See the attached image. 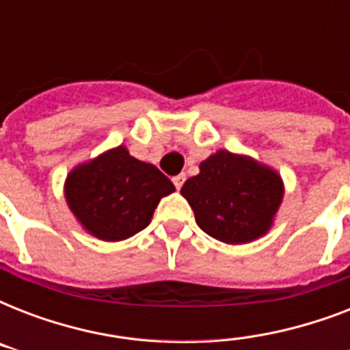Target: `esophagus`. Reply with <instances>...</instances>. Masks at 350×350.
<instances>
[{
  "label": "esophagus",
  "instance_id": "1",
  "mask_svg": "<svg viewBox=\"0 0 350 350\" xmlns=\"http://www.w3.org/2000/svg\"><path fill=\"white\" fill-rule=\"evenodd\" d=\"M185 180H187L185 174H178V176H174V178H172V181H174V187L178 189V191H180L181 187H183Z\"/></svg>",
  "mask_w": 350,
  "mask_h": 350
}]
</instances>
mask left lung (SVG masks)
Instances as JSON below:
<instances>
[{
  "label": "left lung",
  "instance_id": "8db88e82",
  "mask_svg": "<svg viewBox=\"0 0 350 350\" xmlns=\"http://www.w3.org/2000/svg\"><path fill=\"white\" fill-rule=\"evenodd\" d=\"M203 232L224 241L249 243L269 230L283 198L282 178L247 156L219 150L181 187Z\"/></svg>",
  "mask_w": 350,
  "mask_h": 350
}]
</instances>
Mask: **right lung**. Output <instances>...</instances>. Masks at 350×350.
<instances>
[{"instance_id": "1", "label": "right lung", "mask_w": 350, "mask_h": 350, "mask_svg": "<svg viewBox=\"0 0 350 350\" xmlns=\"http://www.w3.org/2000/svg\"><path fill=\"white\" fill-rule=\"evenodd\" d=\"M174 185L154 165L132 158L125 147L74 169L65 198L79 224L96 238L121 241L150 224L159 200Z\"/></svg>"}]
</instances>
